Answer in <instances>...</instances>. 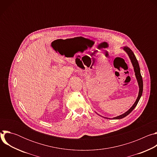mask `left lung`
Instances as JSON below:
<instances>
[{"instance_id":"1","label":"left lung","mask_w":157,"mask_h":157,"mask_svg":"<svg viewBox=\"0 0 157 157\" xmlns=\"http://www.w3.org/2000/svg\"><path fill=\"white\" fill-rule=\"evenodd\" d=\"M122 49L128 55V57H129V58L131 61V63L132 64V66L133 67L134 72H135V75H136V79H137V82H138V84H139V91L138 97H137L136 102H134V104H133V105L127 112H125V113H124L122 115H120L119 116L113 117V119H122V118L126 117L127 116H128L131 113V112L134 109V108H135L137 106V104H138V102H139V100H140V98L142 95V93H143V80H142V77L141 76L140 69V66H139L138 61H137L135 55H134V53H133V52L128 47H124V48H122ZM103 117L105 118V119H110V118L104 117Z\"/></svg>"}]
</instances>
